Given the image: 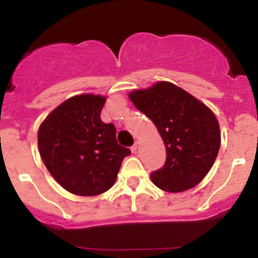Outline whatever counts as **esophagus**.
I'll use <instances>...</instances> for the list:
<instances>
[{"instance_id":"esophagus-1","label":"esophagus","mask_w":258,"mask_h":258,"mask_svg":"<svg viewBox=\"0 0 258 258\" xmlns=\"http://www.w3.org/2000/svg\"><path fill=\"white\" fill-rule=\"evenodd\" d=\"M137 147H138V142H137V141H135L134 146H132V147H131V151H132V153H136V151H137Z\"/></svg>"}]
</instances>
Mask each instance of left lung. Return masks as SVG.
Masks as SVG:
<instances>
[{"label":"left lung","instance_id":"obj_1","mask_svg":"<svg viewBox=\"0 0 258 258\" xmlns=\"http://www.w3.org/2000/svg\"><path fill=\"white\" fill-rule=\"evenodd\" d=\"M130 100L156 124L165 146L163 168L151 174L156 186L181 193L199 184L220 148V127L207 105L169 81L134 90Z\"/></svg>","mask_w":258,"mask_h":258}]
</instances>
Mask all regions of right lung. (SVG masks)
<instances>
[{
    "instance_id": "obj_1",
    "label": "right lung",
    "mask_w": 258,
    "mask_h": 258,
    "mask_svg": "<svg viewBox=\"0 0 258 258\" xmlns=\"http://www.w3.org/2000/svg\"><path fill=\"white\" fill-rule=\"evenodd\" d=\"M106 97L81 94L54 108L38 130V148L51 177L70 193L93 197L115 184L131 151L116 141L112 123L100 117Z\"/></svg>"
}]
</instances>
